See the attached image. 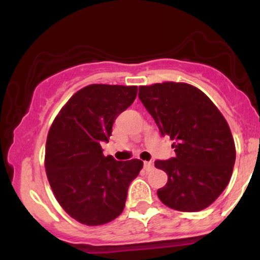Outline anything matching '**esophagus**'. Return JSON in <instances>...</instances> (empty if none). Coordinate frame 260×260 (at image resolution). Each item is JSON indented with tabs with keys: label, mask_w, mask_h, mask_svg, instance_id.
<instances>
[{
	"label": "esophagus",
	"mask_w": 260,
	"mask_h": 260,
	"mask_svg": "<svg viewBox=\"0 0 260 260\" xmlns=\"http://www.w3.org/2000/svg\"><path fill=\"white\" fill-rule=\"evenodd\" d=\"M144 169L147 170V171H151V170L154 169V164L151 162V161H145V162H144Z\"/></svg>",
	"instance_id": "1"
}]
</instances>
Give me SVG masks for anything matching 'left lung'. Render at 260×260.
Here are the masks:
<instances>
[{
  "label": "left lung",
  "instance_id": "8db88e82",
  "mask_svg": "<svg viewBox=\"0 0 260 260\" xmlns=\"http://www.w3.org/2000/svg\"><path fill=\"white\" fill-rule=\"evenodd\" d=\"M138 96L161 134L175 140L176 156L155 161V168L168 174V183L157 189L159 199L178 211L208 208L229 184L236 160L235 142L222 113L187 83L142 85Z\"/></svg>",
  "mask_w": 260,
  "mask_h": 260
}]
</instances>
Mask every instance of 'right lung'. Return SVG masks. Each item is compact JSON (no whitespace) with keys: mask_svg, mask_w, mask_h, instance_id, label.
Masks as SVG:
<instances>
[{"mask_svg":"<svg viewBox=\"0 0 260 260\" xmlns=\"http://www.w3.org/2000/svg\"><path fill=\"white\" fill-rule=\"evenodd\" d=\"M138 86L91 84L66 103L47 134L45 169L56 199L80 223L99 226L123 211L128 187L143 161L104 156L117 116L132 105Z\"/></svg>","mask_w":260,"mask_h":260,"instance_id":"1","label":"right lung"}]
</instances>
